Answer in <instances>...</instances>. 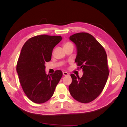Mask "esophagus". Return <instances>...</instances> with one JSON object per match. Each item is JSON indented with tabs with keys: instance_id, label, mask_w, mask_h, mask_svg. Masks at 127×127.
Here are the masks:
<instances>
[{
	"instance_id": "esophagus-1",
	"label": "esophagus",
	"mask_w": 127,
	"mask_h": 127,
	"mask_svg": "<svg viewBox=\"0 0 127 127\" xmlns=\"http://www.w3.org/2000/svg\"><path fill=\"white\" fill-rule=\"evenodd\" d=\"M63 75L64 76H67V75H69V73L66 72H63Z\"/></svg>"
}]
</instances>
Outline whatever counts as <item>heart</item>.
Masks as SVG:
<instances>
[{
    "instance_id": "obj_1",
    "label": "heart",
    "mask_w": 127,
    "mask_h": 127,
    "mask_svg": "<svg viewBox=\"0 0 127 127\" xmlns=\"http://www.w3.org/2000/svg\"><path fill=\"white\" fill-rule=\"evenodd\" d=\"M73 46L72 43L70 42H66L64 44V48L66 47H68V46Z\"/></svg>"
}]
</instances>
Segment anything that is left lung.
Returning <instances> with one entry per match:
<instances>
[{
	"label": "left lung",
	"instance_id": "left-lung-1",
	"mask_svg": "<svg viewBox=\"0 0 127 127\" xmlns=\"http://www.w3.org/2000/svg\"><path fill=\"white\" fill-rule=\"evenodd\" d=\"M77 50L75 62L82 69L81 78L71 74L72 83L69 87L70 95L81 103H89L102 93L109 76L106 51L93 36L78 33L69 37Z\"/></svg>",
	"mask_w": 127,
	"mask_h": 127
}]
</instances>
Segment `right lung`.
Returning a JSON list of instances; mask_svg holds the SVG:
<instances>
[{"label":"right lung","instance_id":"right-lung-1","mask_svg":"<svg viewBox=\"0 0 127 127\" xmlns=\"http://www.w3.org/2000/svg\"><path fill=\"white\" fill-rule=\"evenodd\" d=\"M62 39L61 36L42 34L28 40L22 47L17 72L24 92L34 103L49 100L61 79V70L47 74L45 63L51 60L53 48Z\"/></svg>","mask_w":127,"mask_h":127}]
</instances>
